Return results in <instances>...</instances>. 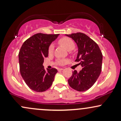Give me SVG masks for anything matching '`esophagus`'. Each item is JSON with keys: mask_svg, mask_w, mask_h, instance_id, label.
I'll return each mask as SVG.
<instances>
[{"mask_svg": "<svg viewBox=\"0 0 121 121\" xmlns=\"http://www.w3.org/2000/svg\"><path fill=\"white\" fill-rule=\"evenodd\" d=\"M58 70H59V71H61V70H63L64 69L63 68H59Z\"/></svg>", "mask_w": 121, "mask_h": 121, "instance_id": "1", "label": "esophagus"}]
</instances>
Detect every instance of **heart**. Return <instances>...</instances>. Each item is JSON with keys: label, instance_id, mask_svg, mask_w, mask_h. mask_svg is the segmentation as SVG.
Masks as SVG:
<instances>
[{"label": "heart", "instance_id": "b5f03b06", "mask_svg": "<svg viewBox=\"0 0 121 121\" xmlns=\"http://www.w3.org/2000/svg\"><path fill=\"white\" fill-rule=\"evenodd\" d=\"M58 43L60 45L64 47L65 49L67 50L68 51H70L73 50L75 47L74 43L72 39L68 37H62L58 41ZM54 51V47L53 45H51L48 48V53L49 54H52L53 53ZM66 62V60H60L59 63L60 64L62 65L65 64Z\"/></svg>", "mask_w": 121, "mask_h": 121}]
</instances>
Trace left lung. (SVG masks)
Here are the masks:
<instances>
[{
	"mask_svg": "<svg viewBox=\"0 0 121 121\" xmlns=\"http://www.w3.org/2000/svg\"><path fill=\"white\" fill-rule=\"evenodd\" d=\"M74 41L78 47L75 61L79 62L82 69L77 73L75 70L68 80L72 88L79 91L88 90L94 84L102 69V54L95 42L81 32L65 35Z\"/></svg>",
	"mask_w": 121,
	"mask_h": 121,
	"instance_id": "obj_1",
	"label": "left lung"
}]
</instances>
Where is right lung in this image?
Returning a JSON list of instances; mask_svg holds the SVG:
<instances>
[{"instance_id": "1", "label": "right lung", "mask_w": 121, "mask_h": 121, "mask_svg": "<svg viewBox=\"0 0 121 121\" xmlns=\"http://www.w3.org/2000/svg\"><path fill=\"white\" fill-rule=\"evenodd\" d=\"M59 34H37L24 41L19 53L20 72L25 82L30 89L37 92L47 91L52 85L57 70L44 69L45 57L48 48Z\"/></svg>"}]
</instances>
